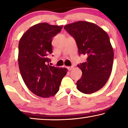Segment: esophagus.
Wrapping results in <instances>:
<instances>
[{"mask_svg":"<svg viewBox=\"0 0 128 128\" xmlns=\"http://www.w3.org/2000/svg\"><path fill=\"white\" fill-rule=\"evenodd\" d=\"M73 68V66H68V67H67V69H68L69 70H72Z\"/></svg>","mask_w":128,"mask_h":128,"instance_id":"34e87169","label":"esophagus"}]
</instances>
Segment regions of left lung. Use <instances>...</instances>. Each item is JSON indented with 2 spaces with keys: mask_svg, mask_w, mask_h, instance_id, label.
<instances>
[{
  "mask_svg": "<svg viewBox=\"0 0 128 128\" xmlns=\"http://www.w3.org/2000/svg\"><path fill=\"white\" fill-rule=\"evenodd\" d=\"M64 29L76 42L80 55L87 57L77 65L82 77L77 88L84 94L96 92L105 85L111 75L114 51L107 33L94 23L80 21L65 25Z\"/></svg>",
  "mask_w": 128,
  "mask_h": 128,
  "instance_id": "left-lung-1",
  "label": "left lung"
}]
</instances>
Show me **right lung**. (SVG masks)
<instances>
[{"label": "right lung", "instance_id": "right-lung-1", "mask_svg": "<svg viewBox=\"0 0 128 128\" xmlns=\"http://www.w3.org/2000/svg\"><path fill=\"white\" fill-rule=\"evenodd\" d=\"M62 25L40 23L30 27L18 43V62L22 79L28 88L38 96H54L59 90L68 69L50 66L52 40Z\"/></svg>", "mask_w": 128, "mask_h": 128}]
</instances>
